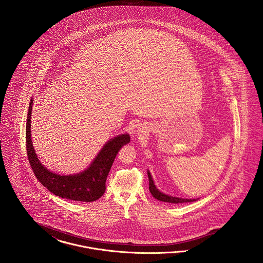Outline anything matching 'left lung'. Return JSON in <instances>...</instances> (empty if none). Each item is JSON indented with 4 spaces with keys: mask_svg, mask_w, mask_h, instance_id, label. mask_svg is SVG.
<instances>
[{
    "mask_svg": "<svg viewBox=\"0 0 263 263\" xmlns=\"http://www.w3.org/2000/svg\"><path fill=\"white\" fill-rule=\"evenodd\" d=\"M147 175H148V180H149V191L155 199H157L159 201H162V202H166V203H171V204H182V203H188V202L196 201L194 199L193 200L192 199H182V198L171 197V196L161 193L160 191H158V189H156L149 172H147Z\"/></svg>",
    "mask_w": 263,
    "mask_h": 263,
    "instance_id": "8db88e82",
    "label": "left lung"
}]
</instances>
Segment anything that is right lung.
<instances>
[{
	"label": "right lung",
	"mask_w": 263,
	"mask_h": 263,
	"mask_svg": "<svg viewBox=\"0 0 263 263\" xmlns=\"http://www.w3.org/2000/svg\"><path fill=\"white\" fill-rule=\"evenodd\" d=\"M31 110L32 100L29 104L27 119L26 147L28 162L35 177L51 193L64 199L93 202L101 198L106 191V180L112 162L122 146L129 142V136L122 135L109 140L98 154L93 163L84 172L69 176H60L48 171L42 165L33 149L30 138Z\"/></svg>",
	"instance_id": "add662e5"
}]
</instances>
